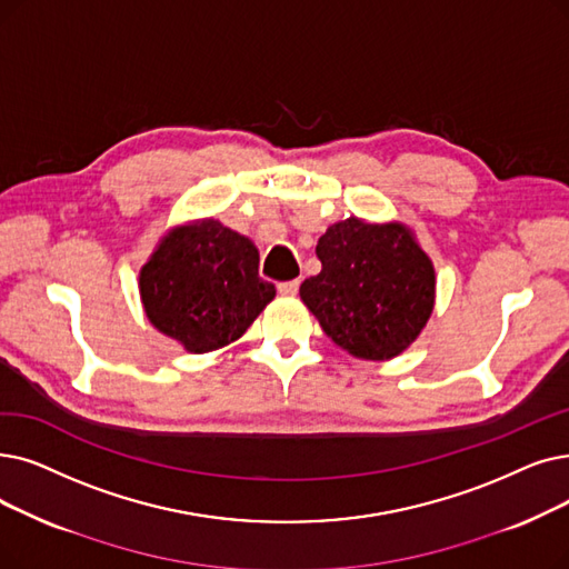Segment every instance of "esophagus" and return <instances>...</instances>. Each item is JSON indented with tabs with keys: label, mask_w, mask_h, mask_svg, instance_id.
I'll return each mask as SVG.
<instances>
[{
	"label": "esophagus",
	"mask_w": 569,
	"mask_h": 569,
	"mask_svg": "<svg viewBox=\"0 0 569 569\" xmlns=\"http://www.w3.org/2000/svg\"><path fill=\"white\" fill-rule=\"evenodd\" d=\"M277 288H279L281 295H298L300 281H298V279H295V281H283V283H279Z\"/></svg>",
	"instance_id": "1"
}]
</instances>
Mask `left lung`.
Here are the masks:
<instances>
[{"mask_svg": "<svg viewBox=\"0 0 569 569\" xmlns=\"http://www.w3.org/2000/svg\"><path fill=\"white\" fill-rule=\"evenodd\" d=\"M320 274L300 298L323 332L362 360L400 356L426 328L435 307V267L402 223L356 216L318 239Z\"/></svg>", "mask_w": 569, "mask_h": 569, "instance_id": "obj_1", "label": "left lung"}]
</instances>
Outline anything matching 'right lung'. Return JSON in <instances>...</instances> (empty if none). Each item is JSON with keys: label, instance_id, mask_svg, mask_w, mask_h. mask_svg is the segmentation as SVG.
Instances as JSON below:
<instances>
[{"label": "right lung", "instance_id": "1", "mask_svg": "<svg viewBox=\"0 0 569 569\" xmlns=\"http://www.w3.org/2000/svg\"><path fill=\"white\" fill-rule=\"evenodd\" d=\"M260 253L213 218L169 230L139 271L143 311L153 328L190 353L239 339L277 288L258 274Z\"/></svg>", "mask_w": 569, "mask_h": 569}]
</instances>
